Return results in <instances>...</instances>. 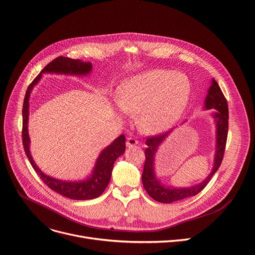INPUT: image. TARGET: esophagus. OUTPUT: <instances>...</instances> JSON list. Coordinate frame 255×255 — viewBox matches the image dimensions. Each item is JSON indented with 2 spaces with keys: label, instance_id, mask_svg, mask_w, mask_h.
<instances>
[{
  "label": "esophagus",
  "instance_id": "1",
  "mask_svg": "<svg viewBox=\"0 0 255 255\" xmlns=\"http://www.w3.org/2000/svg\"><path fill=\"white\" fill-rule=\"evenodd\" d=\"M138 144V141H136L134 138H132V136H128V138L127 139V146L128 147H131V146H134Z\"/></svg>",
  "mask_w": 255,
  "mask_h": 255
}]
</instances>
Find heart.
<instances>
[{"mask_svg": "<svg viewBox=\"0 0 255 255\" xmlns=\"http://www.w3.org/2000/svg\"><path fill=\"white\" fill-rule=\"evenodd\" d=\"M190 96L188 78L168 69H153L124 81L116 92V104L147 133L168 128L182 116Z\"/></svg>", "mask_w": 255, "mask_h": 255, "instance_id": "b5f03b06", "label": "heart"}]
</instances>
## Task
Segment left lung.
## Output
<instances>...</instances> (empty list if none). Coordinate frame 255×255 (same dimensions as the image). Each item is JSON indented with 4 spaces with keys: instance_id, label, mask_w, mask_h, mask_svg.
Returning <instances> with one entry per match:
<instances>
[{
    "instance_id": "left-lung-1",
    "label": "left lung",
    "mask_w": 255,
    "mask_h": 255,
    "mask_svg": "<svg viewBox=\"0 0 255 255\" xmlns=\"http://www.w3.org/2000/svg\"><path fill=\"white\" fill-rule=\"evenodd\" d=\"M205 107L206 109L213 108L217 110V112L213 115L215 123H217V153H215L214 165L211 173L201 184L190 188H165L157 179H156L154 174L153 163L154 154L156 150H157V147L164 140V138L168 134L169 131L165 133H157L154 135H150L148 136V139L146 141L147 148L145 150V163L144 170L142 173V182L146 192L154 200L161 203H171L197 195L206 187V185L211 180L212 175L220 168L222 161L224 159L226 144L228 139L229 109L226 97L223 94L219 84L214 80H212V85L209 88L208 95L205 99Z\"/></svg>"
}]
</instances>
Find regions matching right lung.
<instances>
[{"mask_svg":"<svg viewBox=\"0 0 255 255\" xmlns=\"http://www.w3.org/2000/svg\"><path fill=\"white\" fill-rule=\"evenodd\" d=\"M92 69V64L90 62H83L78 59H70L68 57L59 56L56 59L51 61L38 74L32 83L28 86L22 108V144L24 152L27 158L33 167L36 174L40 179L53 191L59 193L67 198L73 200H89L99 197V196L105 191L106 187L109 184L111 172L113 169L114 161L124 154L126 150V136L125 134L120 135L115 139L114 142L104 149L99 158L97 160L96 166L94 168L92 177L87 181L83 182H65L53 179L49 175L43 173L38 168L29 152V136L27 131V122H28V99L30 92L34 85L40 81L43 72H54V73H64V74H88Z\"/></svg>","mask_w":255,"mask_h":255,"instance_id":"right-lung-1","label":"right lung"}]
</instances>
